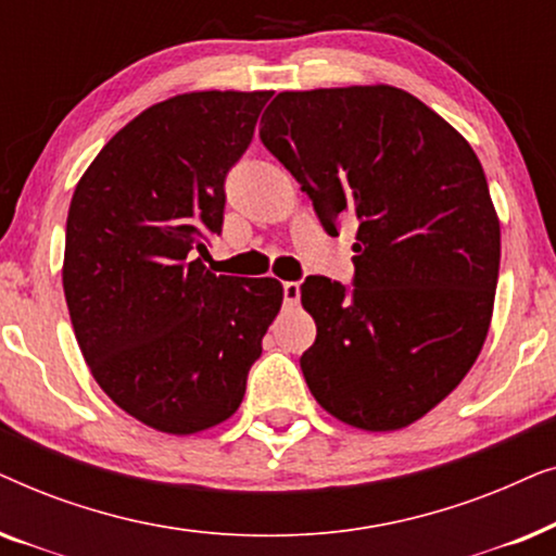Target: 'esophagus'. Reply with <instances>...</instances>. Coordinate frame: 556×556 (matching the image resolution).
<instances>
[{
    "label": "esophagus",
    "mask_w": 556,
    "mask_h": 556,
    "mask_svg": "<svg viewBox=\"0 0 556 556\" xmlns=\"http://www.w3.org/2000/svg\"><path fill=\"white\" fill-rule=\"evenodd\" d=\"M299 299H301V286L295 283V280H286V283H283V301H286V306H295V303H299Z\"/></svg>",
    "instance_id": "34e87169"
}]
</instances>
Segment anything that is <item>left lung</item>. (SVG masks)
<instances>
[{"instance_id":"left-lung-1","label":"left lung","mask_w":556,"mask_h":556,"mask_svg":"<svg viewBox=\"0 0 556 556\" xmlns=\"http://www.w3.org/2000/svg\"><path fill=\"white\" fill-rule=\"evenodd\" d=\"M261 141L326 232L356 219L352 286H301L316 321L301 356L311 394L362 430L420 420L468 375L491 324L501 227L476 151L392 86L278 93Z\"/></svg>"}]
</instances>
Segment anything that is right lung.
<instances>
[{
	"mask_svg": "<svg viewBox=\"0 0 556 556\" xmlns=\"http://www.w3.org/2000/svg\"><path fill=\"white\" fill-rule=\"evenodd\" d=\"M270 90H202L151 105L93 159L65 227L63 288L101 390L149 428L227 420L283 303L276 278L204 268L225 179Z\"/></svg>",
	"mask_w": 556,
	"mask_h": 556,
	"instance_id": "add662e5",
	"label": "right lung"
}]
</instances>
